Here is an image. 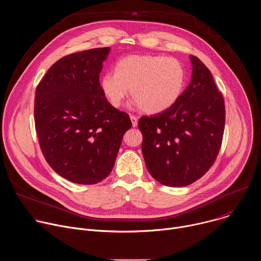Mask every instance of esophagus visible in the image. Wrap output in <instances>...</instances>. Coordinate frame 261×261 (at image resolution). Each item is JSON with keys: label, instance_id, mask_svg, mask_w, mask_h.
Listing matches in <instances>:
<instances>
[{"label": "esophagus", "instance_id": "esophagus-1", "mask_svg": "<svg viewBox=\"0 0 261 261\" xmlns=\"http://www.w3.org/2000/svg\"><path fill=\"white\" fill-rule=\"evenodd\" d=\"M130 119H131V122H132V126L133 127H136L137 126V122H138V119L133 116V115H130Z\"/></svg>", "mask_w": 261, "mask_h": 261}]
</instances>
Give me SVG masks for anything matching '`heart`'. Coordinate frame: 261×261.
<instances>
[{
    "label": "heart",
    "mask_w": 261,
    "mask_h": 261,
    "mask_svg": "<svg viewBox=\"0 0 261 261\" xmlns=\"http://www.w3.org/2000/svg\"><path fill=\"white\" fill-rule=\"evenodd\" d=\"M185 81V68L175 58L132 55L117 63L116 72L103 74L100 86L114 107H120L130 91L136 107L147 114H159L176 103Z\"/></svg>",
    "instance_id": "heart-1"
}]
</instances>
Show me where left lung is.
<instances>
[{"label":"left lung","mask_w":261,"mask_h":261,"mask_svg":"<svg viewBox=\"0 0 261 261\" xmlns=\"http://www.w3.org/2000/svg\"><path fill=\"white\" fill-rule=\"evenodd\" d=\"M190 59L191 82L176 103L138 122L146 168L169 187H182L204 175L217 159L224 133V99L206 66L194 56Z\"/></svg>","instance_id":"left-lung-1"}]
</instances>
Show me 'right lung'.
Listing matches in <instances>:
<instances>
[{
    "label": "right lung",
    "instance_id": "1",
    "mask_svg": "<svg viewBox=\"0 0 261 261\" xmlns=\"http://www.w3.org/2000/svg\"><path fill=\"white\" fill-rule=\"evenodd\" d=\"M110 47L57 61L37 86L35 127L49 166L64 178L94 185L113 170L129 116L104 96L99 75Z\"/></svg>",
    "mask_w": 261,
    "mask_h": 261
}]
</instances>
